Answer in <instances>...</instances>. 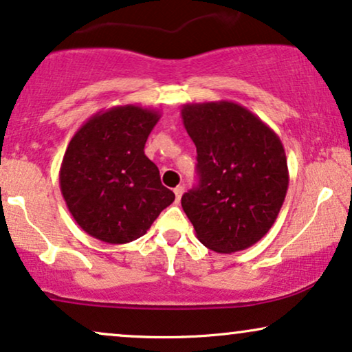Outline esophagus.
Returning <instances> with one entry per match:
<instances>
[{
	"instance_id": "34e87169",
	"label": "esophagus",
	"mask_w": 352,
	"mask_h": 352,
	"mask_svg": "<svg viewBox=\"0 0 352 352\" xmlns=\"http://www.w3.org/2000/svg\"><path fill=\"white\" fill-rule=\"evenodd\" d=\"M182 194H184V187H182V186H177V187H175V195H176V200H177V202H179V200H181Z\"/></svg>"
}]
</instances>
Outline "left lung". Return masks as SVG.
<instances>
[{"instance_id": "1", "label": "left lung", "mask_w": 352, "mask_h": 352, "mask_svg": "<svg viewBox=\"0 0 352 352\" xmlns=\"http://www.w3.org/2000/svg\"><path fill=\"white\" fill-rule=\"evenodd\" d=\"M182 124L197 147L199 187L181 205L205 248L232 254L258 243L285 202L289 173L276 132L243 104L186 103Z\"/></svg>"}]
</instances>
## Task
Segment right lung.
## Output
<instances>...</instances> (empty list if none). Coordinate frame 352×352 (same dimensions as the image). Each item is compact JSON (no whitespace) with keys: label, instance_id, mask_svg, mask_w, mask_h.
Returning <instances> with one entry per match:
<instances>
[{"label":"right lung","instance_id":"obj_1","mask_svg":"<svg viewBox=\"0 0 352 352\" xmlns=\"http://www.w3.org/2000/svg\"><path fill=\"white\" fill-rule=\"evenodd\" d=\"M160 111L120 104L82 124L67 145L59 187L77 225L107 244L144 236L175 194L144 147Z\"/></svg>","mask_w":352,"mask_h":352}]
</instances>
